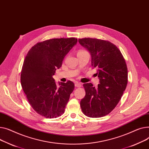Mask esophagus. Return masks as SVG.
<instances>
[{
	"instance_id": "esophagus-1",
	"label": "esophagus",
	"mask_w": 149,
	"mask_h": 149,
	"mask_svg": "<svg viewBox=\"0 0 149 149\" xmlns=\"http://www.w3.org/2000/svg\"><path fill=\"white\" fill-rule=\"evenodd\" d=\"M81 86H82V84L81 83H79V82H76L75 86H76V87H81Z\"/></svg>"
}]
</instances>
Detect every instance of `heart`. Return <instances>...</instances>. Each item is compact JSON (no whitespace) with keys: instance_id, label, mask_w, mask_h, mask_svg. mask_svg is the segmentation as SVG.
<instances>
[{"instance_id":"1","label":"heart","mask_w":149,"mask_h":149,"mask_svg":"<svg viewBox=\"0 0 149 149\" xmlns=\"http://www.w3.org/2000/svg\"><path fill=\"white\" fill-rule=\"evenodd\" d=\"M86 52L85 50H79L78 52V53H81V52Z\"/></svg>"}]
</instances>
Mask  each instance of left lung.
<instances>
[{
  "mask_svg": "<svg viewBox=\"0 0 149 149\" xmlns=\"http://www.w3.org/2000/svg\"><path fill=\"white\" fill-rule=\"evenodd\" d=\"M91 57L93 68L99 79L97 87L84 84L85 96L80 103L84 114L99 118L110 113L119 102L127 84V68L121 52L108 41L84 38L78 40Z\"/></svg>",
  "mask_w": 149,
  "mask_h": 149,
  "instance_id": "obj_1",
  "label": "left lung"
}]
</instances>
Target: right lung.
<instances>
[{
	"label": "right lung",
	"mask_w": 149,
	"mask_h": 149,
	"mask_svg": "<svg viewBox=\"0 0 149 149\" xmlns=\"http://www.w3.org/2000/svg\"><path fill=\"white\" fill-rule=\"evenodd\" d=\"M75 38H54L37 43L28 52L21 72V85L32 108L46 118H56L64 113L73 82H59L53 76L63 64L65 56L76 45Z\"/></svg>",
	"instance_id": "add662e5"
}]
</instances>
